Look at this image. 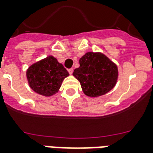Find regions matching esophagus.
<instances>
[{"instance_id":"obj_1","label":"esophagus","mask_w":153,"mask_h":153,"mask_svg":"<svg viewBox=\"0 0 153 153\" xmlns=\"http://www.w3.org/2000/svg\"><path fill=\"white\" fill-rule=\"evenodd\" d=\"M73 71H74V70H73V68H70V69L68 70V72H69L70 74H72Z\"/></svg>"}]
</instances>
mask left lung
<instances>
[{
	"mask_svg": "<svg viewBox=\"0 0 153 153\" xmlns=\"http://www.w3.org/2000/svg\"><path fill=\"white\" fill-rule=\"evenodd\" d=\"M79 65L73 75L80 82L85 95L98 98L109 92L116 85L117 66L103 53L86 52L80 58Z\"/></svg>",
	"mask_w": 153,
	"mask_h": 153,
	"instance_id": "8db88e82",
	"label": "left lung"
}]
</instances>
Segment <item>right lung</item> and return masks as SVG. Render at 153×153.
I'll return each instance as SVG.
<instances>
[{
    "label": "right lung",
    "instance_id": "add662e5",
    "mask_svg": "<svg viewBox=\"0 0 153 153\" xmlns=\"http://www.w3.org/2000/svg\"><path fill=\"white\" fill-rule=\"evenodd\" d=\"M67 76H69L68 71L52 55L37 61L26 71L30 88L44 97H51L58 93Z\"/></svg>",
    "mask_w": 153,
    "mask_h": 153
}]
</instances>
